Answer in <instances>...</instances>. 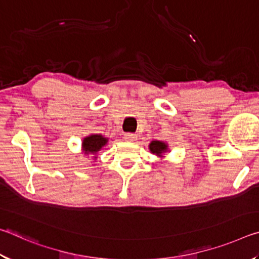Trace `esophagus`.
<instances>
[{"label":"esophagus","instance_id":"obj_1","mask_svg":"<svg viewBox=\"0 0 259 259\" xmlns=\"http://www.w3.org/2000/svg\"><path fill=\"white\" fill-rule=\"evenodd\" d=\"M135 138H137V136H136L135 134H125L124 135L125 140H134Z\"/></svg>","mask_w":259,"mask_h":259}]
</instances>
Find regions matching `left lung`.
Instances as JSON below:
<instances>
[{
	"instance_id": "1",
	"label": "left lung",
	"mask_w": 259,
	"mask_h": 259,
	"mask_svg": "<svg viewBox=\"0 0 259 259\" xmlns=\"http://www.w3.org/2000/svg\"><path fill=\"white\" fill-rule=\"evenodd\" d=\"M148 150L152 154L156 155L160 159H164V154L166 152H169V146L163 140H152L150 145H148Z\"/></svg>"
}]
</instances>
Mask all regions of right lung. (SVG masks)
Instances as JSON below:
<instances>
[{"label": "right lung", "mask_w": 259, "mask_h": 259, "mask_svg": "<svg viewBox=\"0 0 259 259\" xmlns=\"http://www.w3.org/2000/svg\"><path fill=\"white\" fill-rule=\"evenodd\" d=\"M108 143V138L103 135L93 134L83 138L81 144V153L83 155H94V160L97 159L98 152Z\"/></svg>", "instance_id": "obj_1"}]
</instances>
